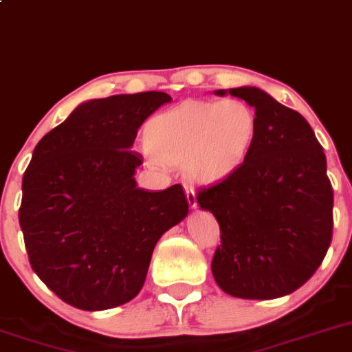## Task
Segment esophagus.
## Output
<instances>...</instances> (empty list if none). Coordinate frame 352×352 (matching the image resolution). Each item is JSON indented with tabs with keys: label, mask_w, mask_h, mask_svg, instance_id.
Returning a JSON list of instances; mask_svg holds the SVG:
<instances>
[{
	"label": "esophagus",
	"mask_w": 352,
	"mask_h": 352,
	"mask_svg": "<svg viewBox=\"0 0 352 352\" xmlns=\"http://www.w3.org/2000/svg\"><path fill=\"white\" fill-rule=\"evenodd\" d=\"M186 187V196H187V203H189L190 208H197V196L194 192V189L190 186H184Z\"/></svg>",
	"instance_id": "esophagus-1"
}]
</instances>
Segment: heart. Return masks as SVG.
Here are the masks:
<instances>
[{"mask_svg": "<svg viewBox=\"0 0 352 352\" xmlns=\"http://www.w3.org/2000/svg\"><path fill=\"white\" fill-rule=\"evenodd\" d=\"M258 118L245 101L189 100L146 124L153 162L186 165L190 177L217 182L244 163L254 144Z\"/></svg>", "mask_w": 352, "mask_h": 352, "instance_id": "b5f03b06", "label": "heart"}]
</instances>
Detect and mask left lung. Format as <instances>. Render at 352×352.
<instances>
[{
  "instance_id": "obj_1",
  "label": "left lung",
  "mask_w": 352,
  "mask_h": 352,
  "mask_svg": "<svg viewBox=\"0 0 352 352\" xmlns=\"http://www.w3.org/2000/svg\"><path fill=\"white\" fill-rule=\"evenodd\" d=\"M254 108V144L237 170L201 189L221 244L214 282L241 299H275L298 291L318 270L332 242L333 190L315 132L298 111L258 87L218 89Z\"/></svg>"
}]
</instances>
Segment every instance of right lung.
Segmentation results:
<instances>
[{
	"instance_id": "add662e5",
	"label": "right lung",
	"mask_w": 352,
	"mask_h": 352,
	"mask_svg": "<svg viewBox=\"0 0 352 352\" xmlns=\"http://www.w3.org/2000/svg\"><path fill=\"white\" fill-rule=\"evenodd\" d=\"M166 93L117 94L78 104L34 148L19 220L37 277L67 305L103 311L142 289L153 249L189 213L182 186L138 187L131 151Z\"/></svg>"
}]
</instances>
